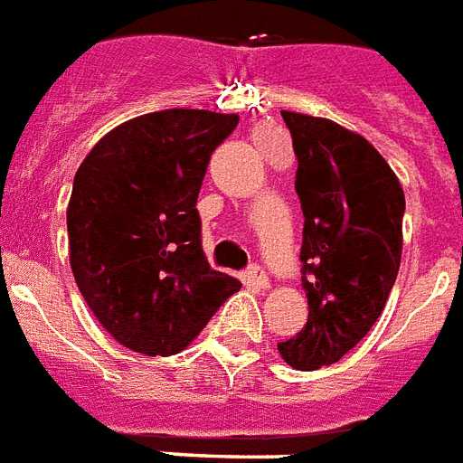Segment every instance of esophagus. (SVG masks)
<instances>
[{
    "label": "esophagus",
    "mask_w": 463,
    "mask_h": 463,
    "mask_svg": "<svg viewBox=\"0 0 463 463\" xmlns=\"http://www.w3.org/2000/svg\"><path fill=\"white\" fill-rule=\"evenodd\" d=\"M249 279L258 287V289H268L269 287L268 272H265V268H260V265H253V268L249 269Z\"/></svg>",
    "instance_id": "34e87169"
}]
</instances>
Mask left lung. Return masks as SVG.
Segmentation results:
<instances>
[{"label":"left lung","instance_id":"8db88e82","mask_svg":"<svg viewBox=\"0 0 463 463\" xmlns=\"http://www.w3.org/2000/svg\"><path fill=\"white\" fill-rule=\"evenodd\" d=\"M298 160L308 323L277 349L298 371L336 364L383 313L402 262L404 191L383 155L330 119L282 112Z\"/></svg>","mask_w":463,"mask_h":463}]
</instances>
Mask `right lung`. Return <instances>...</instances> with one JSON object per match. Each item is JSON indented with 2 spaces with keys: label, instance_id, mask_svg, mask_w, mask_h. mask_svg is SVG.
Returning a JSON list of instances; mask_svg holds the SVG:
<instances>
[{
  "label": "right lung",
  "instance_id": "right-lung-1",
  "mask_svg": "<svg viewBox=\"0 0 463 463\" xmlns=\"http://www.w3.org/2000/svg\"><path fill=\"white\" fill-rule=\"evenodd\" d=\"M236 114L162 109L109 131L73 176L69 258L85 303L127 349L172 356L241 289L210 268L198 191Z\"/></svg>",
  "mask_w": 463,
  "mask_h": 463
}]
</instances>
